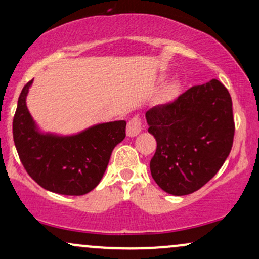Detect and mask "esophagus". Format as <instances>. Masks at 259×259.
Here are the masks:
<instances>
[{
  "label": "esophagus",
  "instance_id": "esophagus-1",
  "mask_svg": "<svg viewBox=\"0 0 259 259\" xmlns=\"http://www.w3.org/2000/svg\"><path fill=\"white\" fill-rule=\"evenodd\" d=\"M142 127H144V125H142V119L139 115H135V117H133L132 119L127 121L126 135L130 136V138H134V136L140 134Z\"/></svg>",
  "mask_w": 259,
  "mask_h": 259
}]
</instances>
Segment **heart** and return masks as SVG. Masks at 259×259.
Here are the masks:
<instances>
[{
  "instance_id": "obj_1",
  "label": "heart",
  "mask_w": 259,
  "mask_h": 259,
  "mask_svg": "<svg viewBox=\"0 0 259 259\" xmlns=\"http://www.w3.org/2000/svg\"><path fill=\"white\" fill-rule=\"evenodd\" d=\"M177 92H178V85L175 84V82H171V84H169L167 88L164 89V91H163V99H164V101L173 100L175 95H177Z\"/></svg>"
}]
</instances>
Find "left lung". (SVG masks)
<instances>
[{"mask_svg":"<svg viewBox=\"0 0 259 259\" xmlns=\"http://www.w3.org/2000/svg\"><path fill=\"white\" fill-rule=\"evenodd\" d=\"M148 133L157 141L150 162L160 189L192 194L212 179L233 147L235 124L229 91L217 79L192 86L173 102L146 112Z\"/></svg>","mask_w":259,"mask_h":259,"instance_id":"1","label":"left lung"}]
</instances>
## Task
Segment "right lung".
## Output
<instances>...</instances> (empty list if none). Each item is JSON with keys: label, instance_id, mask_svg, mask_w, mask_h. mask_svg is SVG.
<instances>
[{"label": "right lung", "instance_id": "add662e5", "mask_svg": "<svg viewBox=\"0 0 259 259\" xmlns=\"http://www.w3.org/2000/svg\"><path fill=\"white\" fill-rule=\"evenodd\" d=\"M32 80L23 88L13 118V140L26 173L59 195L81 196L99 185L113 148L125 138V120L96 124L75 135L41 133L26 107Z\"/></svg>", "mask_w": 259, "mask_h": 259}]
</instances>
